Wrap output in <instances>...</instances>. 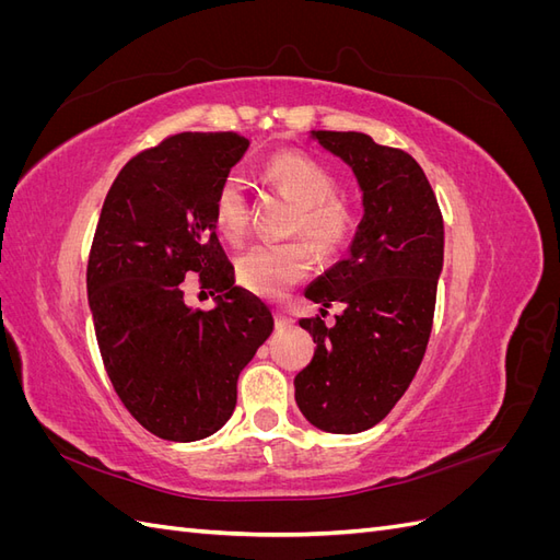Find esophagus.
<instances>
[{"label":"esophagus","instance_id":"obj_1","mask_svg":"<svg viewBox=\"0 0 560 560\" xmlns=\"http://www.w3.org/2000/svg\"><path fill=\"white\" fill-rule=\"evenodd\" d=\"M294 325V319L287 315V313H282V311H276V327L278 329H287V327H292Z\"/></svg>","mask_w":560,"mask_h":560}]
</instances>
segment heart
Segmentation results:
<instances>
[{"label": "heart", "mask_w": 560, "mask_h": 560, "mask_svg": "<svg viewBox=\"0 0 560 560\" xmlns=\"http://www.w3.org/2000/svg\"><path fill=\"white\" fill-rule=\"evenodd\" d=\"M264 179L296 202L294 231H303L322 249L341 247L352 231V212L338 200L336 179L325 165L299 151H280L261 165ZM214 224L229 241H241L247 226V196L243 179L231 173L214 194ZM313 266L306 243H259L235 261V276L245 290L276 299L296 284Z\"/></svg>", "instance_id": "b5f03b06"}]
</instances>
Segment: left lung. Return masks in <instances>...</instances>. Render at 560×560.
<instances>
[{"label":"left lung","mask_w":560,"mask_h":560,"mask_svg":"<svg viewBox=\"0 0 560 560\" xmlns=\"http://www.w3.org/2000/svg\"><path fill=\"white\" fill-rule=\"evenodd\" d=\"M311 140L352 167L364 214L346 259L303 292L322 315L334 301L343 313L334 327L319 317L299 319L317 348L294 378V397L317 430L358 434L393 411L425 354L444 268V219L406 151L354 130H311Z\"/></svg>","instance_id":"8db88e82"}]
</instances>
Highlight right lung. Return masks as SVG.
<instances>
[{"mask_svg":"<svg viewBox=\"0 0 560 560\" xmlns=\"http://www.w3.org/2000/svg\"><path fill=\"white\" fill-rule=\"evenodd\" d=\"M249 140L179 132L114 179L89 259V306L107 376L130 416L167 442H198L231 418L238 376L273 331L266 303L235 284L217 238L214 194ZM198 272L212 312L183 303Z\"/></svg>","mask_w":560,"mask_h":560,"instance_id":"add662e5","label":"right lung"}]
</instances>
